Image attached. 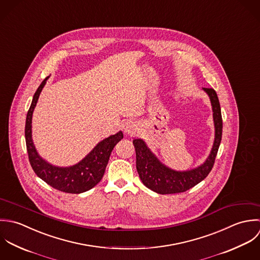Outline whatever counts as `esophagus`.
Here are the masks:
<instances>
[{
  "mask_svg": "<svg viewBox=\"0 0 260 260\" xmlns=\"http://www.w3.org/2000/svg\"><path fill=\"white\" fill-rule=\"evenodd\" d=\"M138 131V127H137V124L133 121H129V122H126L124 124V133L128 136H135L136 133Z\"/></svg>",
  "mask_w": 260,
  "mask_h": 260,
  "instance_id": "1",
  "label": "esophagus"
}]
</instances>
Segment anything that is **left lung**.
<instances>
[{"mask_svg": "<svg viewBox=\"0 0 260 260\" xmlns=\"http://www.w3.org/2000/svg\"><path fill=\"white\" fill-rule=\"evenodd\" d=\"M210 98L215 125V139L211 153L203 165L189 171H175L161 164L146 143L137 139L133 141L136 149L137 170L143 184L157 194L183 193L203 181L211 172L222 138V115L219 100L213 88H203Z\"/></svg>", "mask_w": 260, "mask_h": 260, "instance_id": "obj_1", "label": "left lung"}]
</instances>
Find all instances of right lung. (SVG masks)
<instances>
[{
	"label": "right lung",
	"instance_id": "add662e5",
	"mask_svg": "<svg viewBox=\"0 0 260 260\" xmlns=\"http://www.w3.org/2000/svg\"><path fill=\"white\" fill-rule=\"evenodd\" d=\"M48 78L49 76L42 81L36 90L26 117L25 139L29 161L35 174L54 189L65 193L80 194L90 190L101 182L110 154L114 146L123 138V134L122 132H118L117 134L104 139L87 156L74 166L63 168L55 167L47 162L38 155L35 149L32 140L31 123L34 108Z\"/></svg>",
	"mask_w": 260,
	"mask_h": 260
}]
</instances>
